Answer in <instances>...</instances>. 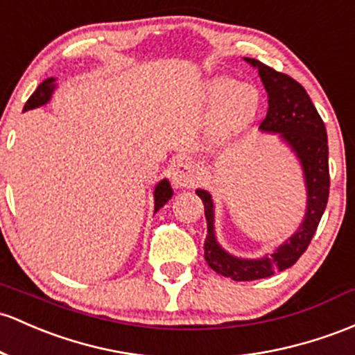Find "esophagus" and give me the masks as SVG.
I'll return each mask as SVG.
<instances>
[{
	"label": "esophagus",
	"mask_w": 355,
	"mask_h": 355,
	"mask_svg": "<svg viewBox=\"0 0 355 355\" xmlns=\"http://www.w3.org/2000/svg\"><path fill=\"white\" fill-rule=\"evenodd\" d=\"M171 180L177 189H192L196 187L198 177L197 168L192 162H177L171 171Z\"/></svg>",
	"instance_id": "esophagus-1"
}]
</instances>
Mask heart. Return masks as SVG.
I'll list each match as a JSON object with an SVG mask.
<instances>
[{"label": "heart", "instance_id": "1", "mask_svg": "<svg viewBox=\"0 0 355 355\" xmlns=\"http://www.w3.org/2000/svg\"><path fill=\"white\" fill-rule=\"evenodd\" d=\"M207 96L214 107L222 106L219 128L224 133L237 131L251 123L261 103L258 89L249 84L239 85L237 80L224 77L209 84Z\"/></svg>", "mask_w": 355, "mask_h": 355}]
</instances>
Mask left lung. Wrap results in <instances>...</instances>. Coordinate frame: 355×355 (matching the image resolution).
<instances>
[{
	"instance_id": "8db88e82",
	"label": "left lung",
	"mask_w": 355,
	"mask_h": 355,
	"mask_svg": "<svg viewBox=\"0 0 355 355\" xmlns=\"http://www.w3.org/2000/svg\"><path fill=\"white\" fill-rule=\"evenodd\" d=\"M244 60L258 69L268 92V112L259 124V130L263 133H278L300 159L306 185V212L293 236L288 237L270 256H263L259 259L236 258L217 243L212 197L207 190L198 189L196 193L204 202L207 219V237L204 243L205 261L214 271L234 282L268 278L275 272L293 266L306 251L317 231L329 200L330 187L325 124L303 85L256 58L244 57Z\"/></svg>"
}]
</instances>
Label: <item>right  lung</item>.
Segmentation results:
<instances>
[{
    "label": "right lung",
    "mask_w": 355,
    "mask_h": 355,
    "mask_svg": "<svg viewBox=\"0 0 355 355\" xmlns=\"http://www.w3.org/2000/svg\"><path fill=\"white\" fill-rule=\"evenodd\" d=\"M53 91H55V79H53V77H50V79H45L44 83L38 85L37 91H35L33 94L30 96V99L26 101L23 111H28V109L44 106V104H46L50 101V97H52ZM171 196H173V190H171L170 182L166 180V178H163V180L158 182V185L155 187V192H153L155 212L162 209L163 205H165L166 202L170 200Z\"/></svg>",
    "instance_id": "obj_1"
}]
</instances>
